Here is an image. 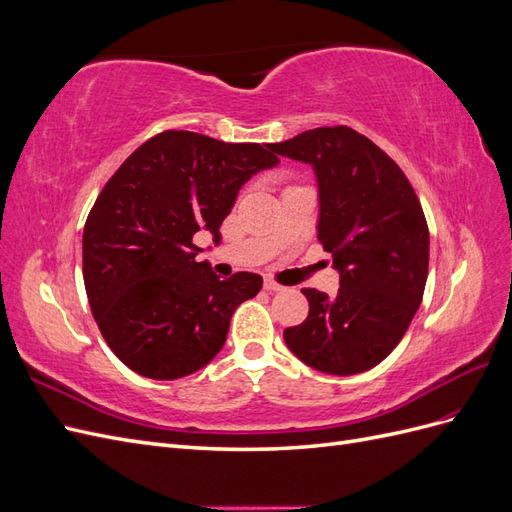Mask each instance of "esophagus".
Instances as JSON below:
<instances>
[{
  "instance_id": "1",
  "label": "esophagus",
  "mask_w": 512,
  "mask_h": 512,
  "mask_svg": "<svg viewBox=\"0 0 512 512\" xmlns=\"http://www.w3.org/2000/svg\"><path fill=\"white\" fill-rule=\"evenodd\" d=\"M265 290L277 292V290H284V286H282V284H277L275 280H271V277H265Z\"/></svg>"
}]
</instances>
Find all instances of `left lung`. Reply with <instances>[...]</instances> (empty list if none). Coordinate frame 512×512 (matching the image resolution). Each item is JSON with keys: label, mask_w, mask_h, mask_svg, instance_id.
Here are the masks:
<instances>
[{"label": "left lung", "mask_w": 512, "mask_h": 512, "mask_svg": "<svg viewBox=\"0 0 512 512\" xmlns=\"http://www.w3.org/2000/svg\"><path fill=\"white\" fill-rule=\"evenodd\" d=\"M269 149L314 168L318 239L339 271L335 297L303 288L309 314L284 331V342L324 374H361L393 352L423 301V207L404 170L348 126L307 130Z\"/></svg>", "instance_id": "obj_1"}]
</instances>
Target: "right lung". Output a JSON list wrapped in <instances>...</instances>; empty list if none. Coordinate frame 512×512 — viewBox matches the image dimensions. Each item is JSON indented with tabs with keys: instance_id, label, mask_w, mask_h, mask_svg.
Segmentation results:
<instances>
[{
	"instance_id": "add662e5",
	"label": "right lung",
	"mask_w": 512,
	"mask_h": 512,
	"mask_svg": "<svg viewBox=\"0 0 512 512\" xmlns=\"http://www.w3.org/2000/svg\"><path fill=\"white\" fill-rule=\"evenodd\" d=\"M277 162L269 145L166 130L104 185L83 230V280L108 348L136 374L177 380L222 350L262 277L222 280L196 260L194 235L209 230L218 243L243 183Z\"/></svg>"
}]
</instances>
